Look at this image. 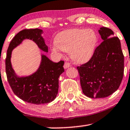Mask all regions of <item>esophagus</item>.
<instances>
[{
    "instance_id": "obj_1",
    "label": "esophagus",
    "mask_w": 130,
    "mask_h": 130,
    "mask_svg": "<svg viewBox=\"0 0 130 130\" xmlns=\"http://www.w3.org/2000/svg\"><path fill=\"white\" fill-rule=\"evenodd\" d=\"M70 66H71V64L69 62H66L64 63V69H67V68H68Z\"/></svg>"
}]
</instances>
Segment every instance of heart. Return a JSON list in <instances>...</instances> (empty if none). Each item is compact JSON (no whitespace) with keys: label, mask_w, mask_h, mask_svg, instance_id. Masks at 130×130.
Here are the masks:
<instances>
[{"label":"heart","mask_w":130,"mask_h":130,"mask_svg":"<svg viewBox=\"0 0 130 130\" xmlns=\"http://www.w3.org/2000/svg\"><path fill=\"white\" fill-rule=\"evenodd\" d=\"M97 37L91 29H72L61 33L56 41L51 45V50L58 56L62 51L69 53L74 61L84 62L91 58L95 48Z\"/></svg>","instance_id":"heart-1"}]
</instances>
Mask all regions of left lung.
I'll use <instances>...</instances> for the list:
<instances>
[{"instance_id": "1", "label": "left lung", "mask_w": 130, "mask_h": 130, "mask_svg": "<svg viewBox=\"0 0 130 130\" xmlns=\"http://www.w3.org/2000/svg\"><path fill=\"white\" fill-rule=\"evenodd\" d=\"M103 41L91 59L77 67L82 92L90 98H104L120 87L124 72V56L118 37L111 29L99 30Z\"/></svg>"}]
</instances>
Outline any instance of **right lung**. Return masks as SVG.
Here are the masks:
<instances>
[{
	"label": "right lung",
	"instance_id": "add662e5",
	"mask_svg": "<svg viewBox=\"0 0 130 130\" xmlns=\"http://www.w3.org/2000/svg\"><path fill=\"white\" fill-rule=\"evenodd\" d=\"M41 29H25L18 33L12 40L5 59L7 77L13 93L23 101L36 105L50 103L56 97L59 76L64 71V62H54L41 54L40 66L37 71L28 76L20 77L13 70L11 63L12 51L24 40H33L43 51L48 52Z\"/></svg>",
	"mask_w": 130,
	"mask_h": 130
}]
</instances>
